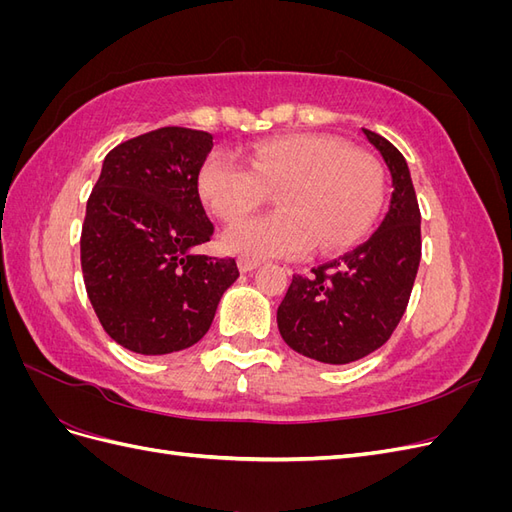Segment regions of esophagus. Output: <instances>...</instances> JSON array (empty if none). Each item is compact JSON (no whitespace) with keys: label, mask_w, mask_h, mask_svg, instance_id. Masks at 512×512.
I'll return each instance as SVG.
<instances>
[{"label":"esophagus","mask_w":512,"mask_h":512,"mask_svg":"<svg viewBox=\"0 0 512 512\" xmlns=\"http://www.w3.org/2000/svg\"><path fill=\"white\" fill-rule=\"evenodd\" d=\"M237 265H239V271L241 273H247V271H254L260 262L256 260V258H247V256H239V260H237Z\"/></svg>","instance_id":"obj_1"}]
</instances>
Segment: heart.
<instances>
[{
  "label": "heart",
  "mask_w": 512,
  "mask_h": 512,
  "mask_svg": "<svg viewBox=\"0 0 512 512\" xmlns=\"http://www.w3.org/2000/svg\"><path fill=\"white\" fill-rule=\"evenodd\" d=\"M241 160L215 151L198 170L203 205L222 222H235L277 190V211L232 224L226 250L247 258L299 256L316 245L339 252L365 235L382 200L374 158L346 149L331 136L284 134L256 143Z\"/></svg>",
  "instance_id": "b5f03b06"
}]
</instances>
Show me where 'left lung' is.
<instances>
[{
  "instance_id": "8db88e82",
  "label": "left lung",
  "mask_w": 512,
  "mask_h": 512,
  "mask_svg": "<svg viewBox=\"0 0 512 512\" xmlns=\"http://www.w3.org/2000/svg\"><path fill=\"white\" fill-rule=\"evenodd\" d=\"M391 173L393 194L380 228L356 250L292 275L277 307L284 342L309 359L346 365L389 342L404 316L421 262V211L410 168L384 136L365 130Z\"/></svg>"
}]
</instances>
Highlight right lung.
Listing matches in <instances>:
<instances>
[{
  "instance_id": "obj_1",
  "label": "right lung",
  "mask_w": 512,
  "mask_h": 512,
  "mask_svg": "<svg viewBox=\"0 0 512 512\" xmlns=\"http://www.w3.org/2000/svg\"><path fill=\"white\" fill-rule=\"evenodd\" d=\"M213 136L160 128L117 145L87 200L81 269L87 297L115 342L136 354L194 346L235 284V258L194 254L213 235L198 170Z\"/></svg>"
}]
</instances>
